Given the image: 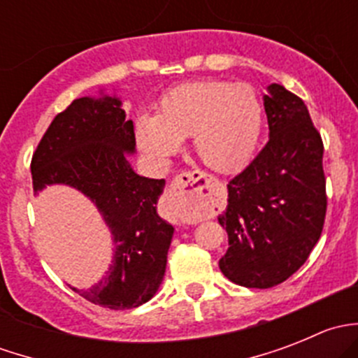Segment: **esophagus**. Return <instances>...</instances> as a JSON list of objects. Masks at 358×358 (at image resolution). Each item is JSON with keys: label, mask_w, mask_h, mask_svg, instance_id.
I'll use <instances>...</instances> for the list:
<instances>
[{"label": "esophagus", "mask_w": 358, "mask_h": 358, "mask_svg": "<svg viewBox=\"0 0 358 358\" xmlns=\"http://www.w3.org/2000/svg\"><path fill=\"white\" fill-rule=\"evenodd\" d=\"M216 180L202 171H183L168 189V201L173 208L199 216L213 206L216 196Z\"/></svg>", "instance_id": "34e87169"}]
</instances>
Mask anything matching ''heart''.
I'll list each match as a JSON object with an SVG mask.
<instances>
[{
  "instance_id": "1",
  "label": "heart",
  "mask_w": 358,
  "mask_h": 358,
  "mask_svg": "<svg viewBox=\"0 0 358 358\" xmlns=\"http://www.w3.org/2000/svg\"><path fill=\"white\" fill-rule=\"evenodd\" d=\"M262 129L263 106L251 86L208 79L169 90L156 117H136L135 138L143 152L164 162L180 140L192 136L194 152L206 166L234 171L252 156Z\"/></svg>"
}]
</instances>
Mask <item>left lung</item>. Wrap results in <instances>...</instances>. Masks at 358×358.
Masks as SVG:
<instances>
[{
	"label": "left lung",
	"instance_id": "1",
	"mask_svg": "<svg viewBox=\"0 0 358 358\" xmlns=\"http://www.w3.org/2000/svg\"><path fill=\"white\" fill-rule=\"evenodd\" d=\"M270 138L229 182L218 222L229 234L220 270L244 287L268 289L308 259L324 229V143L305 102L280 85L263 96Z\"/></svg>",
	"mask_w": 358,
	"mask_h": 358
}]
</instances>
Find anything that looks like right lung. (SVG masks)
I'll use <instances>...</instances> for the list:
<instances>
[{
  "label": "right lung",
  "instance_id": "1",
  "mask_svg": "<svg viewBox=\"0 0 358 358\" xmlns=\"http://www.w3.org/2000/svg\"><path fill=\"white\" fill-rule=\"evenodd\" d=\"M133 121L115 96L74 100L55 115L31 161L32 189L64 183L90 197L114 237V259L100 282L76 289L90 303L129 310L156 294L166 272L173 227L157 215L164 180L136 175Z\"/></svg>",
  "mask_w": 358,
  "mask_h": 358
}]
</instances>
